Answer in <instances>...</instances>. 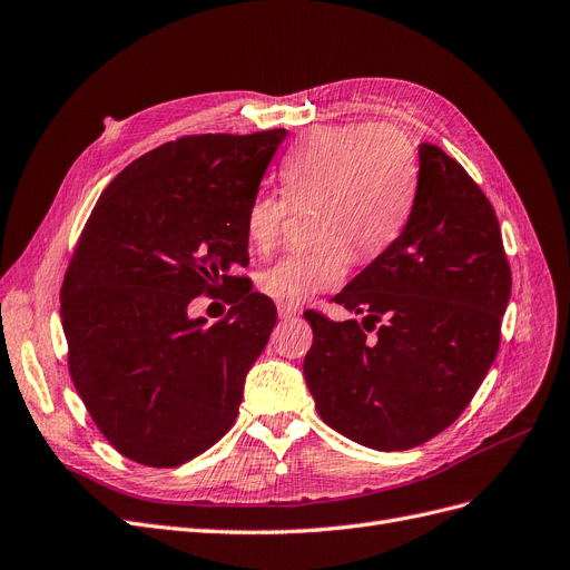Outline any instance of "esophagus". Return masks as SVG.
I'll list each match as a JSON object with an SVG mask.
<instances>
[{
    "instance_id": "1",
    "label": "esophagus",
    "mask_w": 570,
    "mask_h": 570,
    "mask_svg": "<svg viewBox=\"0 0 570 570\" xmlns=\"http://www.w3.org/2000/svg\"><path fill=\"white\" fill-rule=\"evenodd\" d=\"M297 313H299V308H297V306L278 302V316H281V318H292V316H297Z\"/></svg>"
}]
</instances>
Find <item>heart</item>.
Masks as SVG:
<instances>
[{
	"label": "heart",
	"instance_id": "heart-1",
	"mask_svg": "<svg viewBox=\"0 0 570 570\" xmlns=\"http://www.w3.org/2000/svg\"><path fill=\"white\" fill-rule=\"evenodd\" d=\"M287 200H316L318 243L287 252L259 276V287L283 304H302L340 287L353 264V245L365 257L394 243L415 205L417 158L394 125L313 129L281 163ZM285 198L259 190L245 212L247 243L266 252L281 240Z\"/></svg>",
	"mask_w": 570,
	"mask_h": 570
}]
</instances>
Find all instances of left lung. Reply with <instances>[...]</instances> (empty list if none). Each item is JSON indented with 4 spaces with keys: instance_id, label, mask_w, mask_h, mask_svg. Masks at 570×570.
Here are the masks:
<instances>
[{
    "instance_id": "obj_1",
    "label": "left lung",
    "mask_w": 570,
    "mask_h": 570,
    "mask_svg": "<svg viewBox=\"0 0 570 570\" xmlns=\"http://www.w3.org/2000/svg\"><path fill=\"white\" fill-rule=\"evenodd\" d=\"M509 294L493 205L458 160L422 144L403 233L332 299L365 313L363 325L304 313L313 327L304 377L318 415L384 453L434 439L493 365Z\"/></svg>"
}]
</instances>
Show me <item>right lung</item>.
Wrapping results in <instances>:
<instances>
[{
	"label": "right lung",
	"mask_w": 570,
	"mask_h": 570,
	"mask_svg": "<svg viewBox=\"0 0 570 570\" xmlns=\"http://www.w3.org/2000/svg\"><path fill=\"white\" fill-rule=\"evenodd\" d=\"M287 136L195 134L125 167L101 193L61 287L72 384L125 458L179 466L238 417L247 370L276 306L249 292L245 212ZM236 306L219 324L188 320L200 293Z\"/></svg>",
	"instance_id": "1"
}]
</instances>
